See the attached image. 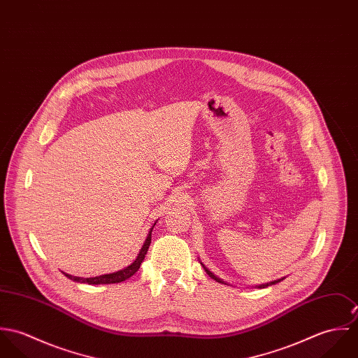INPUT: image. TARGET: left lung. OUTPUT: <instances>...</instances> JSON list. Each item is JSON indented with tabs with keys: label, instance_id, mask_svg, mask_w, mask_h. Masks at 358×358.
<instances>
[{
	"label": "left lung",
	"instance_id": "1",
	"mask_svg": "<svg viewBox=\"0 0 358 358\" xmlns=\"http://www.w3.org/2000/svg\"><path fill=\"white\" fill-rule=\"evenodd\" d=\"M203 267H204V270L206 271V274H208L210 278L216 280L217 282H222V284H224V282H223L220 278H217V277H216L213 273H210V271H209V270L205 267L204 264H203ZM280 281H281V280H277V281H273V282H268V284H262V285H257V288H266V287H268V285H273V284H277V282H280Z\"/></svg>",
	"mask_w": 358,
	"mask_h": 358
}]
</instances>
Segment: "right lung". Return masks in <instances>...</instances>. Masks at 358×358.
Listing matches in <instances>:
<instances>
[{
	"label": "right lung",
	"instance_id": "add662e5",
	"mask_svg": "<svg viewBox=\"0 0 358 358\" xmlns=\"http://www.w3.org/2000/svg\"><path fill=\"white\" fill-rule=\"evenodd\" d=\"M154 224H155V223H154ZM153 227L150 229L149 236H148V238H146V241H145V244H143V247H142L139 255L135 259V262H134L132 264H129L128 267H125V268H122V270H120V271H117V273L103 274V275H99V277H91V278L74 277V275H70V274H67V273H63V274H64L67 278L73 280V281H77V282H87V284H95V285H98V284H115V282L125 281L127 278L132 277V275L139 270V267H141V264H142L145 256L148 254V250H149L150 243H152V231H153Z\"/></svg>",
	"mask_w": 358,
	"mask_h": 358
}]
</instances>
